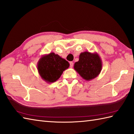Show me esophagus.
<instances>
[{"instance_id":"1","label":"esophagus","mask_w":134,"mask_h":134,"mask_svg":"<svg viewBox=\"0 0 134 134\" xmlns=\"http://www.w3.org/2000/svg\"><path fill=\"white\" fill-rule=\"evenodd\" d=\"M70 67L71 68H72L73 65H74V63L72 62H70Z\"/></svg>"}]
</instances>
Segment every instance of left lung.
<instances>
[{"label": "left lung", "instance_id": "left-lung-1", "mask_svg": "<svg viewBox=\"0 0 134 134\" xmlns=\"http://www.w3.org/2000/svg\"><path fill=\"white\" fill-rule=\"evenodd\" d=\"M102 67V60L97 53L85 51L79 55V61L75 63L74 69L85 80L91 81L99 74Z\"/></svg>", "mask_w": 134, "mask_h": 134}]
</instances>
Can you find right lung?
<instances>
[{"instance_id": "1", "label": "right lung", "mask_w": 134, "mask_h": 134, "mask_svg": "<svg viewBox=\"0 0 134 134\" xmlns=\"http://www.w3.org/2000/svg\"><path fill=\"white\" fill-rule=\"evenodd\" d=\"M37 70L41 78L47 83H53L60 77L69 63L58 54L51 52L42 55L37 63Z\"/></svg>"}]
</instances>
